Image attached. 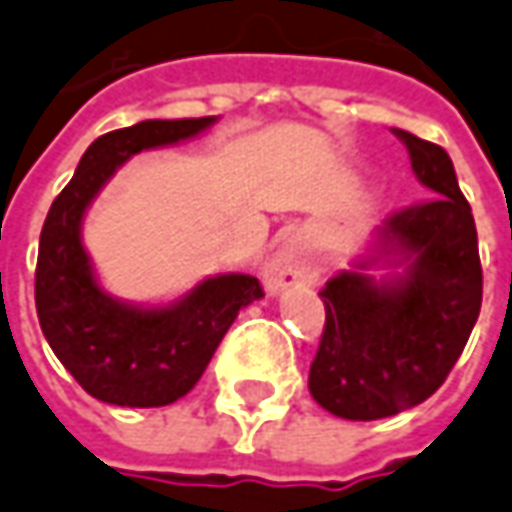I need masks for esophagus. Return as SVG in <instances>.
<instances>
[{
  "label": "esophagus",
  "instance_id": "34e87169",
  "mask_svg": "<svg viewBox=\"0 0 512 512\" xmlns=\"http://www.w3.org/2000/svg\"><path fill=\"white\" fill-rule=\"evenodd\" d=\"M315 279V264L312 259L298 248L296 242H287L276 250V256L270 259L267 270H264V284L270 293L293 287V284H304V281Z\"/></svg>",
  "mask_w": 512,
  "mask_h": 512
}]
</instances>
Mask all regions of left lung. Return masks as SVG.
<instances>
[{
    "mask_svg": "<svg viewBox=\"0 0 512 512\" xmlns=\"http://www.w3.org/2000/svg\"><path fill=\"white\" fill-rule=\"evenodd\" d=\"M392 132L431 197L386 216L355 270L318 293L327 321L310 394L344 420H380L428 400L454 369L482 307L476 225L451 157L423 137ZM377 261L403 266L404 276L375 282L359 273Z\"/></svg>",
    "mask_w": 512,
    "mask_h": 512,
    "instance_id": "left-lung-1",
    "label": "left lung"
}]
</instances>
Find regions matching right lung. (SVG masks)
<instances>
[{
	"instance_id": "obj_1",
	"label": "right lung",
	"mask_w": 512,
	"mask_h": 512,
	"mask_svg": "<svg viewBox=\"0 0 512 512\" xmlns=\"http://www.w3.org/2000/svg\"><path fill=\"white\" fill-rule=\"evenodd\" d=\"M216 118L140 120L101 135L44 219L36 262V312L50 349L81 389L129 408L168 406L194 389L233 318L262 298L256 276L200 281L168 307H132L106 296L81 245L89 202L132 154L205 132Z\"/></svg>"
}]
</instances>
